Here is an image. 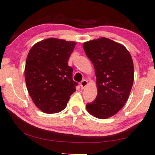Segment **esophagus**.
I'll list each match as a JSON object with an SVG mask.
<instances>
[{"mask_svg": "<svg viewBox=\"0 0 155 155\" xmlns=\"http://www.w3.org/2000/svg\"><path fill=\"white\" fill-rule=\"evenodd\" d=\"M87 84H88V82L86 80H82V81L80 82V86H81L82 90H84V89L87 86Z\"/></svg>", "mask_w": 155, "mask_h": 155, "instance_id": "esophagus-1", "label": "esophagus"}]
</instances>
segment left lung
<instances>
[{
  "mask_svg": "<svg viewBox=\"0 0 155 155\" xmlns=\"http://www.w3.org/2000/svg\"><path fill=\"white\" fill-rule=\"evenodd\" d=\"M83 48L94 65L97 87L96 99L86 109L94 117L106 119L128 100L134 80L132 57L124 45L105 37L84 42Z\"/></svg>",
  "mask_w": 155,
  "mask_h": 155,
  "instance_id": "obj_1",
  "label": "left lung"
}]
</instances>
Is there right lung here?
I'll return each mask as SVG.
<instances>
[{
    "label": "right lung",
    "mask_w": 155,
    "mask_h": 155,
    "mask_svg": "<svg viewBox=\"0 0 155 155\" xmlns=\"http://www.w3.org/2000/svg\"><path fill=\"white\" fill-rule=\"evenodd\" d=\"M76 43L48 38L36 43L27 55L25 78L27 90L38 109L56 114L67 106L78 83L68 61Z\"/></svg>",
    "instance_id": "1"
}]
</instances>
